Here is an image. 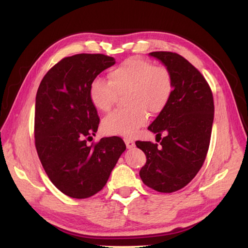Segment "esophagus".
I'll return each instance as SVG.
<instances>
[{
  "mask_svg": "<svg viewBox=\"0 0 248 248\" xmlns=\"http://www.w3.org/2000/svg\"><path fill=\"white\" fill-rule=\"evenodd\" d=\"M124 143H125V146H127L128 149H131L134 147V140L132 139L124 138Z\"/></svg>",
  "mask_w": 248,
  "mask_h": 248,
  "instance_id": "obj_1",
  "label": "esophagus"
}]
</instances>
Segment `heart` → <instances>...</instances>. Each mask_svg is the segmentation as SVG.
Masks as SVG:
<instances>
[{
	"instance_id": "b5f03b06",
	"label": "heart",
	"mask_w": 248,
	"mask_h": 248,
	"mask_svg": "<svg viewBox=\"0 0 248 248\" xmlns=\"http://www.w3.org/2000/svg\"><path fill=\"white\" fill-rule=\"evenodd\" d=\"M173 77L166 66L132 56L108 72V81L96 78L89 86V99L101 112H108L118 94L124 93L125 108L114 110L102 120V130L109 135L132 136L150 115L162 113L173 93Z\"/></svg>"
}]
</instances>
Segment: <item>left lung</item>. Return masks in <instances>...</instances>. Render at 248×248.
I'll use <instances>...</instances> for the list:
<instances>
[{
    "label": "left lung",
    "mask_w": 248,
    "mask_h": 248,
    "mask_svg": "<svg viewBox=\"0 0 248 248\" xmlns=\"http://www.w3.org/2000/svg\"><path fill=\"white\" fill-rule=\"evenodd\" d=\"M170 70L173 93L166 108L148 129L164 133L160 146L136 141L146 155L140 176L147 186L160 193L183 188L197 175L207 156L214 118L213 94L204 77L191 62L173 52H151Z\"/></svg>",
    "instance_id": "obj_1"
}]
</instances>
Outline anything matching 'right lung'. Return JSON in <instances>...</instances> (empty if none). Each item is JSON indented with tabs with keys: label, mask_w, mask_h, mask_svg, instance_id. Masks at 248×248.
<instances>
[{
	"label": "right lung",
	"mask_w": 248,
	"mask_h": 248,
	"mask_svg": "<svg viewBox=\"0 0 248 248\" xmlns=\"http://www.w3.org/2000/svg\"><path fill=\"white\" fill-rule=\"evenodd\" d=\"M114 64V57L104 54L65 57L46 72L37 91V154L51 182L72 198H88L101 191L125 150L118 136L86 144L100 123L89 99V86Z\"/></svg>",
	"instance_id": "right-lung-1"
}]
</instances>
